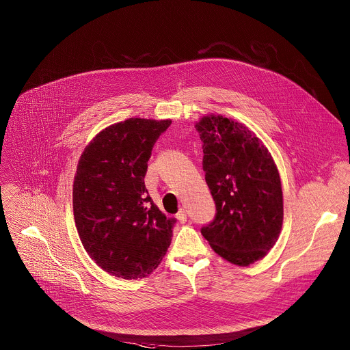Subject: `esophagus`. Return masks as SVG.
I'll return each mask as SVG.
<instances>
[{
    "mask_svg": "<svg viewBox=\"0 0 350 350\" xmlns=\"http://www.w3.org/2000/svg\"><path fill=\"white\" fill-rule=\"evenodd\" d=\"M176 217H177V220L180 223H185L187 221V211L181 208V210L178 211V213L176 215Z\"/></svg>",
    "mask_w": 350,
    "mask_h": 350,
    "instance_id": "34e87169",
    "label": "esophagus"
}]
</instances>
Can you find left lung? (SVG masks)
<instances>
[{
  "label": "left lung",
  "mask_w": 350,
  "mask_h": 350,
  "mask_svg": "<svg viewBox=\"0 0 350 350\" xmlns=\"http://www.w3.org/2000/svg\"><path fill=\"white\" fill-rule=\"evenodd\" d=\"M203 170L216 206L202 228L216 254L247 267L273 247L282 226V191L276 163L254 133L220 115L196 123Z\"/></svg>",
  "instance_id": "1"
}]
</instances>
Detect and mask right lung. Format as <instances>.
Segmentation results:
<instances>
[{
  "label": "right lung",
  "mask_w": 350,
  "mask_h": 350,
  "mask_svg": "<svg viewBox=\"0 0 350 350\" xmlns=\"http://www.w3.org/2000/svg\"><path fill=\"white\" fill-rule=\"evenodd\" d=\"M172 120L131 118L98 133L85 147L72 185L79 239L112 276H148L170 246L176 219L152 203L144 185L151 150Z\"/></svg>",
  "instance_id": "obj_1"
}]
</instances>
